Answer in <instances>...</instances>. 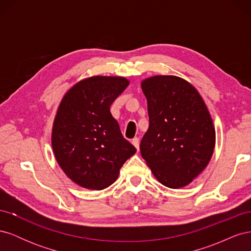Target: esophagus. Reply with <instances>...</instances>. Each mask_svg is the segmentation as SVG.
Returning <instances> with one entry per match:
<instances>
[{
  "label": "esophagus",
  "mask_w": 251,
  "mask_h": 251,
  "mask_svg": "<svg viewBox=\"0 0 251 251\" xmlns=\"http://www.w3.org/2000/svg\"><path fill=\"white\" fill-rule=\"evenodd\" d=\"M132 143H133V146L136 148V150L139 151V138L135 137V138L132 140Z\"/></svg>",
  "instance_id": "obj_1"
}]
</instances>
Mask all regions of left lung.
<instances>
[{
    "label": "left lung",
    "mask_w": 251,
    "mask_h": 251,
    "mask_svg": "<svg viewBox=\"0 0 251 251\" xmlns=\"http://www.w3.org/2000/svg\"><path fill=\"white\" fill-rule=\"evenodd\" d=\"M147 97L149 128L140 151L155 178L164 186L181 188L209 163L216 131L203 98L192 83L174 75L141 81Z\"/></svg>",
    "instance_id": "left-lung-1"
}]
</instances>
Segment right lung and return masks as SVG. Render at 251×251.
Returning a JSON list of instances; mask_svg holds the SVG:
<instances>
[{
    "instance_id": "obj_1",
    "label": "right lung",
    "mask_w": 251,
    "mask_h": 251,
    "mask_svg": "<svg viewBox=\"0 0 251 251\" xmlns=\"http://www.w3.org/2000/svg\"><path fill=\"white\" fill-rule=\"evenodd\" d=\"M128 83L121 76H91L68 90L58 105L52 150L60 169L81 187L100 191L110 186L136 153L110 112Z\"/></svg>"
}]
</instances>
